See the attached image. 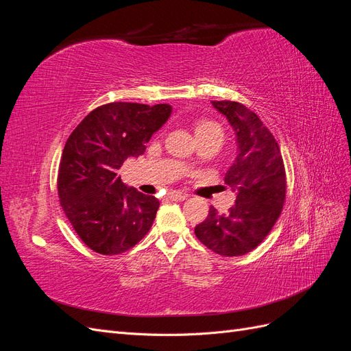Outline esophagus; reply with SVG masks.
<instances>
[{"instance_id": "esophagus-1", "label": "esophagus", "mask_w": 351, "mask_h": 351, "mask_svg": "<svg viewBox=\"0 0 351 351\" xmlns=\"http://www.w3.org/2000/svg\"><path fill=\"white\" fill-rule=\"evenodd\" d=\"M168 197L171 199V200H176V202H182V200H186L189 196L186 195V193H182V192H169L168 193Z\"/></svg>"}]
</instances>
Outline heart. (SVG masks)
Listing matches in <instances>:
<instances>
[{"label": "heart", "mask_w": 351, "mask_h": 351, "mask_svg": "<svg viewBox=\"0 0 351 351\" xmlns=\"http://www.w3.org/2000/svg\"><path fill=\"white\" fill-rule=\"evenodd\" d=\"M195 134H196V137H199V136H209V134L222 136V130H221V127L217 123L208 121V120H202V121H197L196 125H195Z\"/></svg>", "instance_id": "heart-1"}]
</instances>
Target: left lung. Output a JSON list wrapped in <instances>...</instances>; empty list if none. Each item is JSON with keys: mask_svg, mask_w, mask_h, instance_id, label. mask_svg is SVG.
I'll return each instance as SVG.
<instances>
[{"mask_svg": "<svg viewBox=\"0 0 351 351\" xmlns=\"http://www.w3.org/2000/svg\"><path fill=\"white\" fill-rule=\"evenodd\" d=\"M212 105L236 134L237 156L224 177L236 204L227 214L210 206L195 234L212 252L241 256L258 247L277 222L285 200V169L277 141L256 114L232 101Z\"/></svg>", "mask_w": 351, "mask_h": 351, "instance_id": "1", "label": "left lung"}]
</instances>
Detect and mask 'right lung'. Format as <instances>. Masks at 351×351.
I'll use <instances>...</instances> for the list:
<instances>
[{
  "mask_svg": "<svg viewBox=\"0 0 351 351\" xmlns=\"http://www.w3.org/2000/svg\"><path fill=\"white\" fill-rule=\"evenodd\" d=\"M171 105L111 102L89 112L66 142L58 169V196L82 241L101 254H120L151 230L159 200L127 187L119 169L143 155Z\"/></svg>",
  "mask_w": 351,
  "mask_h": 351,
  "instance_id": "right-lung-1",
  "label": "right lung"
}]
</instances>
